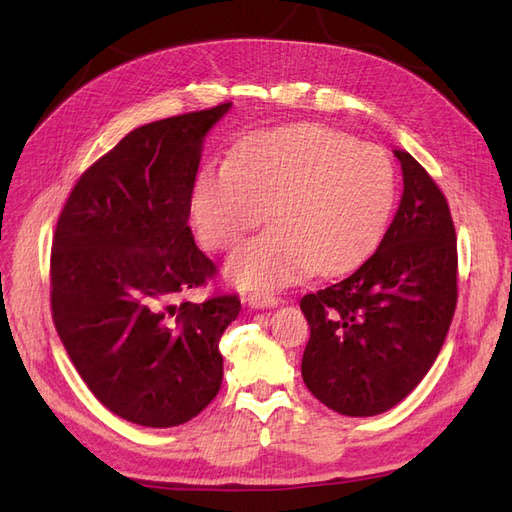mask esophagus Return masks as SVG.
<instances>
[{
  "instance_id": "34e87169",
  "label": "esophagus",
  "mask_w": 512,
  "mask_h": 512,
  "mask_svg": "<svg viewBox=\"0 0 512 512\" xmlns=\"http://www.w3.org/2000/svg\"><path fill=\"white\" fill-rule=\"evenodd\" d=\"M247 305L254 307V309H265V307H273L277 305V299L273 297L271 292H250L245 297Z\"/></svg>"
}]
</instances>
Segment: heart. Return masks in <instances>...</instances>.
<instances>
[{"label":"heart","mask_w":512,"mask_h":512,"mask_svg":"<svg viewBox=\"0 0 512 512\" xmlns=\"http://www.w3.org/2000/svg\"><path fill=\"white\" fill-rule=\"evenodd\" d=\"M395 194L384 153L316 123L262 130L237 147L235 162L209 164L192 190V224L209 250H226L265 218L271 228L230 254V280L282 288L316 267L339 271L363 260L382 237Z\"/></svg>","instance_id":"obj_1"}]
</instances>
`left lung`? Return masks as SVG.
I'll list each match as a JSON object with an SVG mask.
<instances>
[{
	"instance_id": "8db88e82",
	"label": "left lung",
	"mask_w": 512,
	"mask_h": 512,
	"mask_svg": "<svg viewBox=\"0 0 512 512\" xmlns=\"http://www.w3.org/2000/svg\"><path fill=\"white\" fill-rule=\"evenodd\" d=\"M404 194L378 250L346 280L305 294L301 376L346 416L397 406L436 361L457 305V237L446 198L410 153L395 149Z\"/></svg>"
}]
</instances>
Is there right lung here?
I'll return each instance as SVG.
<instances>
[{"label": "right lung", "mask_w": 512, "mask_h": 512, "mask_svg": "<svg viewBox=\"0 0 512 512\" xmlns=\"http://www.w3.org/2000/svg\"><path fill=\"white\" fill-rule=\"evenodd\" d=\"M230 106L132 130L85 170L57 220V335L100 404L143 427L188 423L222 386L220 339L241 301L188 299L215 273L188 220L203 138Z\"/></svg>", "instance_id": "add662e5"}]
</instances>
